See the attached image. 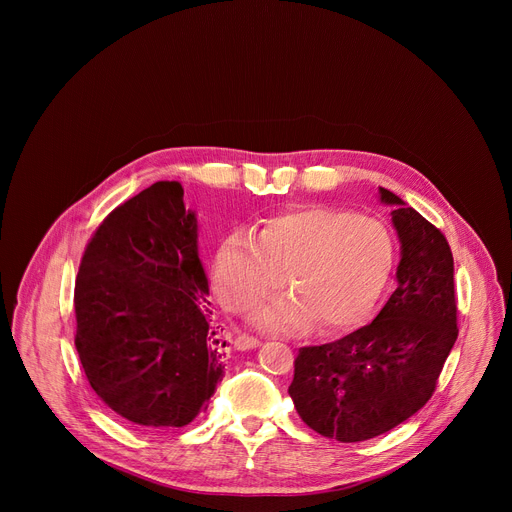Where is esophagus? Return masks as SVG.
Masks as SVG:
<instances>
[{
	"label": "esophagus",
	"mask_w": 512,
	"mask_h": 512,
	"mask_svg": "<svg viewBox=\"0 0 512 512\" xmlns=\"http://www.w3.org/2000/svg\"><path fill=\"white\" fill-rule=\"evenodd\" d=\"M259 346V340L255 336H247V334H241L235 338V348L237 350H251V348H257Z\"/></svg>",
	"instance_id": "34e87169"
}]
</instances>
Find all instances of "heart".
<instances>
[{
  "mask_svg": "<svg viewBox=\"0 0 512 512\" xmlns=\"http://www.w3.org/2000/svg\"><path fill=\"white\" fill-rule=\"evenodd\" d=\"M393 267V241L373 216L332 206H302L267 218L257 237L235 233L212 263L214 289L237 314L285 283L287 296L251 314L257 328L320 332L352 328L371 312Z\"/></svg>",
  "mask_w": 512,
  "mask_h": 512,
  "instance_id": "heart-1",
  "label": "heart"
}]
</instances>
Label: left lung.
<instances>
[{"label":"left lung","mask_w":512,"mask_h":512,"mask_svg":"<svg viewBox=\"0 0 512 512\" xmlns=\"http://www.w3.org/2000/svg\"><path fill=\"white\" fill-rule=\"evenodd\" d=\"M379 194L395 208L397 287L371 324L300 348L287 389L302 421L342 444L371 440L417 413L458 338L454 257L444 233L391 190Z\"/></svg>","instance_id":"1"}]
</instances>
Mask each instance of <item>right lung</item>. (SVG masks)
<instances>
[{
    "label": "right lung",
    "instance_id": "obj_1",
    "mask_svg": "<svg viewBox=\"0 0 512 512\" xmlns=\"http://www.w3.org/2000/svg\"><path fill=\"white\" fill-rule=\"evenodd\" d=\"M196 214L180 182L129 198L91 237L75 283V346L99 399L145 429L184 427L225 377Z\"/></svg>",
    "mask_w": 512,
    "mask_h": 512
}]
</instances>
